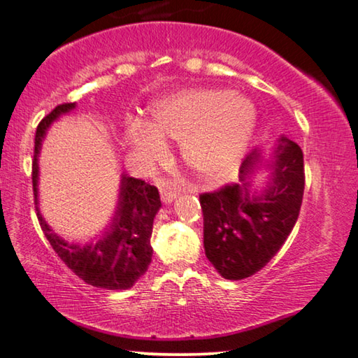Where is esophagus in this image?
<instances>
[{
	"instance_id": "esophagus-1",
	"label": "esophagus",
	"mask_w": 358,
	"mask_h": 358,
	"mask_svg": "<svg viewBox=\"0 0 358 358\" xmlns=\"http://www.w3.org/2000/svg\"><path fill=\"white\" fill-rule=\"evenodd\" d=\"M179 185L174 184V182H163L160 185V196H162V201L163 203H173L176 200V196L179 195Z\"/></svg>"
}]
</instances>
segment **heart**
I'll return each mask as SVG.
<instances>
[{
    "mask_svg": "<svg viewBox=\"0 0 358 358\" xmlns=\"http://www.w3.org/2000/svg\"><path fill=\"white\" fill-rule=\"evenodd\" d=\"M254 124L255 108L249 98L227 89L185 90L158 101L145 124L133 122L128 138L149 160L163 155V144L185 139L187 162L215 176L241 157Z\"/></svg>",
    "mask_w": 358,
    "mask_h": 358,
    "instance_id": "1",
    "label": "heart"
}]
</instances>
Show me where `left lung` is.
<instances>
[{
  "instance_id": "1",
  "label": "left lung",
  "mask_w": 358,
  "mask_h": 358,
  "mask_svg": "<svg viewBox=\"0 0 358 358\" xmlns=\"http://www.w3.org/2000/svg\"><path fill=\"white\" fill-rule=\"evenodd\" d=\"M263 166L272 178L265 189L255 191L253 174ZM303 192V152L282 134L269 160H263L260 149H252L239 166L236 184L200 195L204 252L220 276L250 278L278 254L296 224Z\"/></svg>"
}]
</instances>
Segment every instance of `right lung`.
<instances>
[{
  "label": "right lung",
  "mask_w": 358,
  "mask_h": 358,
  "mask_svg": "<svg viewBox=\"0 0 358 358\" xmlns=\"http://www.w3.org/2000/svg\"><path fill=\"white\" fill-rule=\"evenodd\" d=\"M74 108V103L58 104L36 128L31 174L34 204H38V154L41 143L52 122ZM160 206L157 187L124 174L113 222L101 236L87 243L64 241L47 225L38 206L36 210L47 241L76 276L98 289L125 290L133 287L150 265L152 225Z\"/></svg>",
  "instance_id": "add662e5"
}]
</instances>
